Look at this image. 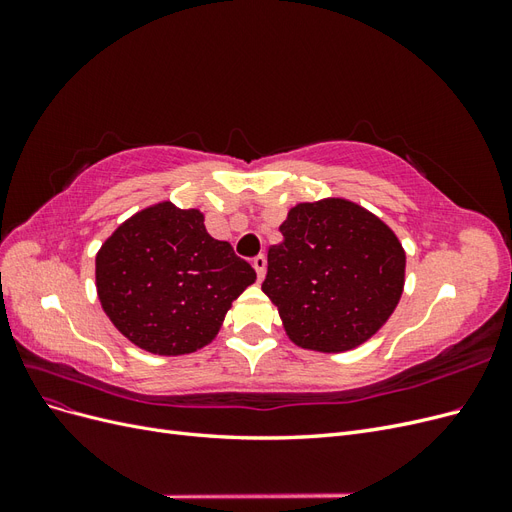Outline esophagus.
Here are the masks:
<instances>
[{
	"mask_svg": "<svg viewBox=\"0 0 512 512\" xmlns=\"http://www.w3.org/2000/svg\"><path fill=\"white\" fill-rule=\"evenodd\" d=\"M252 265H254L256 273H258V282L265 280V273H267V258L260 254V256H256V258L252 260Z\"/></svg>",
	"mask_w": 512,
	"mask_h": 512,
	"instance_id": "obj_1",
	"label": "esophagus"
}]
</instances>
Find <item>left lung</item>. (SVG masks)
<instances>
[{"label": "left lung", "mask_w": 512, "mask_h": 512, "mask_svg": "<svg viewBox=\"0 0 512 512\" xmlns=\"http://www.w3.org/2000/svg\"><path fill=\"white\" fill-rule=\"evenodd\" d=\"M267 254L262 292L292 344L346 352L391 318L406 284V252L378 215L346 198L294 205Z\"/></svg>", "instance_id": "left-lung-1"}]
</instances>
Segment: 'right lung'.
Segmentation results:
<instances>
[{
  "instance_id": "right-lung-1",
  "label": "right lung",
  "mask_w": 512,
  "mask_h": 512,
  "mask_svg": "<svg viewBox=\"0 0 512 512\" xmlns=\"http://www.w3.org/2000/svg\"><path fill=\"white\" fill-rule=\"evenodd\" d=\"M254 282L250 262L209 235L203 213L170 200L134 213L96 254L104 314L134 346L160 356L211 344Z\"/></svg>"
}]
</instances>
